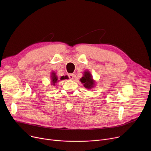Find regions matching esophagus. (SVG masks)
Listing matches in <instances>:
<instances>
[{"mask_svg":"<svg viewBox=\"0 0 151 151\" xmlns=\"http://www.w3.org/2000/svg\"><path fill=\"white\" fill-rule=\"evenodd\" d=\"M68 77L70 79V80H73L74 78V74L73 73H70L68 74Z\"/></svg>","mask_w":151,"mask_h":151,"instance_id":"esophagus-1","label":"esophagus"}]
</instances>
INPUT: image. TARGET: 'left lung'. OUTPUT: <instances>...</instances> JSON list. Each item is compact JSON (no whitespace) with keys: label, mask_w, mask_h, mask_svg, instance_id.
<instances>
[{"label":"left lung","mask_w":151,"mask_h":151,"mask_svg":"<svg viewBox=\"0 0 151 151\" xmlns=\"http://www.w3.org/2000/svg\"><path fill=\"white\" fill-rule=\"evenodd\" d=\"M84 76L82 78L80 79V81L82 83H83L84 86L87 89H91L93 87L94 81L92 80V77L91 74L89 71H85L84 73Z\"/></svg>","instance_id":"8db88e82"}]
</instances>
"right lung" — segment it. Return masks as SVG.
<instances>
[{
    "label": "right lung",
    "mask_w": 151,
    "mask_h": 151,
    "mask_svg": "<svg viewBox=\"0 0 151 151\" xmlns=\"http://www.w3.org/2000/svg\"><path fill=\"white\" fill-rule=\"evenodd\" d=\"M67 76H62L60 78V80H64V79H67ZM51 79H52V84H53L52 85H55V84L58 82V79L57 76L55 75V73H54V72H52V74H51Z\"/></svg>",
    "instance_id": "add662e5"
}]
</instances>
